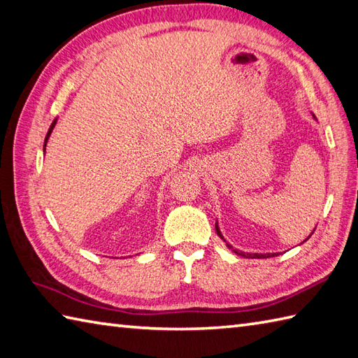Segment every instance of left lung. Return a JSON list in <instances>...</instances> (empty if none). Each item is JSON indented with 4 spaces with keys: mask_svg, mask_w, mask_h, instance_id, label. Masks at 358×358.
<instances>
[{
    "mask_svg": "<svg viewBox=\"0 0 358 358\" xmlns=\"http://www.w3.org/2000/svg\"><path fill=\"white\" fill-rule=\"evenodd\" d=\"M314 116V115H313ZM314 119H315V116H314ZM216 231H217V236L220 237V239L222 241H224V242H227L225 239H224V236H222V233H220V229H219V225H217V222H216ZM314 233V231H313ZM309 237H311V234H309L308 236V239H309ZM306 239V241H308ZM305 242V241H303ZM227 246H228V248L229 250H233L236 254H237V256H242V257H246V259H266V257H274V256H277V254H279V252H273V254H269V252H266V254H259V252H243V251H239V250H234L233 248V246L231 245H229V243H227Z\"/></svg>",
    "mask_w": 358,
    "mask_h": 358,
    "instance_id": "obj_1",
    "label": "left lung"
}]
</instances>
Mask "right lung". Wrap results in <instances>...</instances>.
I'll return each instance as SVG.
<instances>
[{"mask_svg": "<svg viewBox=\"0 0 358 358\" xmlns=\"http://www.w3.org/2000/svg\"><path fill=\"white\" fill-rule=\"evenodd\" d=\"M55 124H57V119H55V121L52 122V125H50V129H49V131H47V136H45V141H44V152H45V145H47V141H49V138H50V134H52V130H53V127H55Z\"/></svg>", "mask_w": 358, "mask_h": 358, "instance_id": "right-lung-1", "label": "right lung"}]
</instances>
